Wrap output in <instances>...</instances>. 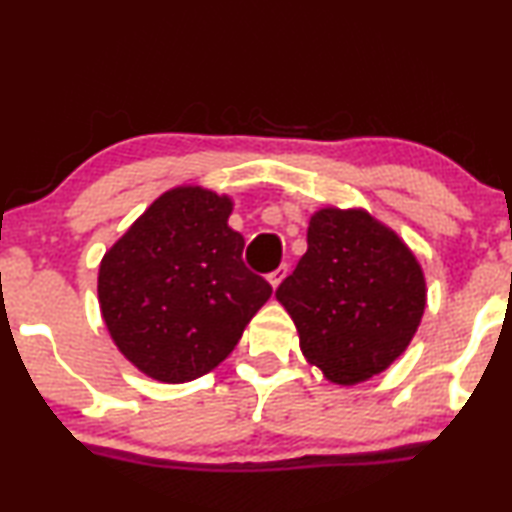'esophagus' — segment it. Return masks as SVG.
Listing matches in <instances>:
<instances>
[{"instance_id":"esophagus-1","label":"esophagus","mask_w":512,"mask_h":512,"mask_svg":"<svg viewBox=\"0 0 512 512\" xmlns=\"http://www.w3.org/2000/svg\"><path fill=\"white\" fill-rule=\"evenodd\" d=\"M285 273H287V266H278L276 271H271L269 276H266V280H269V285L273 287V290H276V287L283 283V278H285Z\"/></svg>"}]
</instances>
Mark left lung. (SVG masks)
Here are the masks:
<instances>
[{"label": "left lung", "mask_w": 512, "mask_h": 512, "mask_svg": "<svg viewBox=\"0 0 512 512\" xmlns=\"http://www.w3.org/2000/svg\"><path fill=\"white\" fill-rule=\"evenodd\" d=\"M308 250L276 290L306 362L334 385H359L397 362L427 306V280L406 241L366 208L322 206Z\"/></svg>", "instance_id": "8db88e82"}]
</instances>
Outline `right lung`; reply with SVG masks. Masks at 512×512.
Masks as SVG:
<instances>
[{
    "label": "right lung",
    "mask_w": 512,
    "mask_h": 512,
    "mask_svg": "<svg viewBox=\"0 0 512 512\" xmlns=\"http://www.w3.org/2000/svg\"><path fill=\"white\" fill-rule=\"evenodd\" d=\"M234 199L183 183L162 192L106 250L97 273L104 325L129 364L190 383L229 357L271 285L243 264Z\"/></svg>",
    "instance_id": "1"
}]
</instances>
